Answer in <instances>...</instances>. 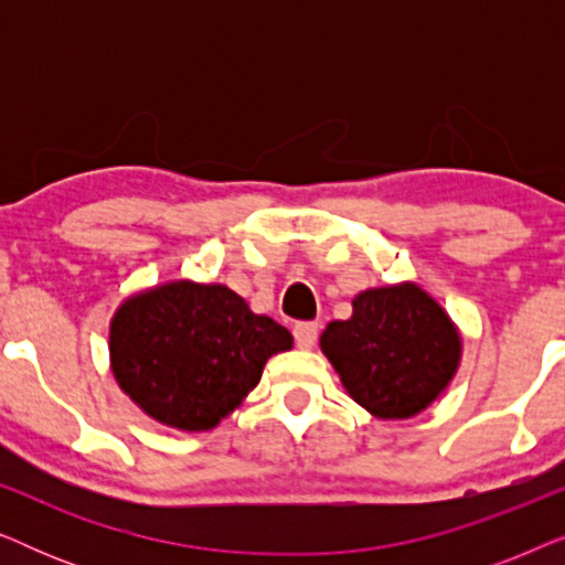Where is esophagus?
Wrapping results in <instances>:
<instances>
[{"mask_svg":"<svg viewBox=\"0 0 565 565\" xmlns=\"http://www.w3.org/2000/svg\"><path fill=\"white\" fill-rule=\"evenodd\" d=\"M292 337H296V344L300 350H311L316 344V339H319V323L316 321H298L296 327H292Z\"/></svg>","mask_w":565,"mask_h":565,"instance_id":"esophagus-1","label":"esophagus"}]
</instances>
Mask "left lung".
<instances>
[{"label": "left lung", "instance_id": "1", "mask_svg": "<svg viewBox=\"0 0 565 565\" xmlns=\"http://www.w3.org/2000/svg\"><path fill=\"white\" fill-rule=\"evenodd\" d=\"M321 350L347 393L381 419H408L452 381L460 334L414 282L360 292L347 321H331Z\"/></svg>", "mask_w": 565, "mask_h": 565}]
</instances>
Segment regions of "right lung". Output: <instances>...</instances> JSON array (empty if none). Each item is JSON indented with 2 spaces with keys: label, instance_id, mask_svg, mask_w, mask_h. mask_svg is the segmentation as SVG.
I'll list each match as a JSON object with an SVG mask.
<instances>
[{
  "label": "right lung",
  "instance_id": "add662e5",
  "mask_svg": "<svg viewBox=\"0 0 565 565\" xmlns=\"http://www.w3.org/2000/svg\"><path fill=\"white\" fill-rule=\"evenodd\" d=\"M292 347L290 331L249 311L226 285H161L126 300L110 327L120 388L167 427L213 429Z\"/></svg>",
  "mask_w": 565,
  "mask_h": 565
}]
</instances>
